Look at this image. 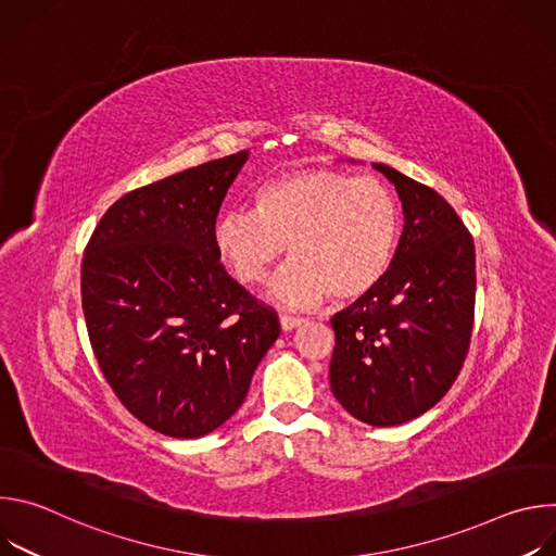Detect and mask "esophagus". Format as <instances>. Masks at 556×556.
I'll use <instances>...</instances> for the list:
<instances>
[{
    "instance_id": "34e87169",
    "label": "esophagus",
    "mask_w": 556,
    "mask_h": 556,
    "mask_svg": "<svg viewBox=\"0 0 556 556\" xmlns=\"http://www.w3.org/2000/svg\"><path fill=\"white\" fill-rule=\"evenodd\" d=\"M279 324H281V330L290 332V330H296L305 324V319H301V316H290V314H281L279 316Z\"/></svg>"
}]
</instances>
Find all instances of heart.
I'll return each mask as SVG.
<instances>
[{"mask_svg":"<svg viewBox=\"0 0 556 556\" xmlns=\"http://www.w3.org/2000/svg\"><path fill=\"white\" fill-rule=\"evenodd\" d=\"M253 213L228 211L213 224V251L244 286H260L288 247L292 264L273 296L309 307L332 294L354 301L389 273L401 240V206L374 176L339 169L286 172L253 191Z\"/></svg>","mask_w":556,"mask_h":556,"instance_id":"1","label":"heart"}]
</instances>
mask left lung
<instances>
[{
  "mask_svg": "<svg viewBox=\"0 0 556 556\" xmlns=\"http://www.w3.org/2000/svg\"><path fill=\"white\" fill-rule=\"evenodd\" d=\"M405 228L384 279L334 314L330 387L356 420L409 422L442 401L468 354L475 247L453 206L387 165Z\"/></svg>",
  "mask_w": 556,
  "mask_h": 556,
  "instance_id": "obj_1",
  "label": "left lung"
}]
</instances>
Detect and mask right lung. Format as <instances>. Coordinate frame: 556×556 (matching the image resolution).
Masks as SVG:
<instances>
[{
    "label": "right lung",
    "instance_id": "obj_1",
    "mask_svg": "<svg viewBox=\"0 0 556 556\" xmlns=\"http://www.w3.org/2000/svg\"><path fill=\"white\" fill-rule=\"evenodd\" d=\"M249 151L116 200L81 264L99 367L125 409L169 438H202L244 403L277 341V312L237 283L213 251V224Z\"/></svg>",
    "mask_w": 556,
    "mask_h": 556
}]
</instances>
